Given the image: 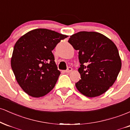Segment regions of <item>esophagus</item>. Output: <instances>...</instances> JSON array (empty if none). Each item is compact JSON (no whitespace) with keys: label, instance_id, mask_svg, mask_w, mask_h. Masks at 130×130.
Segmentation results:
<instances>
[{"label":"esophagus","instance_id":"obj_1","mask_svg":"<svg viewBox=\"0 0 130 130\" xmlns=\"http://www.w3.org/2000/svg\"><path fill=\"white\" fill-rule=\"evenodd\" d=\"M72 71V68H71V67H68V68H67V70H66L65 71V73H70L71 72V71Z\"/></svg>","mask_w":130,"mask_h":130}]
</instances>
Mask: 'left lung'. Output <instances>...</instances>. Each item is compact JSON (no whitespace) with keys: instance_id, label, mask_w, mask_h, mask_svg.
Here are the masks:
<instances>
[{"instance_id":"8db88e82","label":"left lung","mask_w":130,"mask_h":130,"mask_svg":"<svg viewBox=\"0 0 130 130\" xmlns=\"http://www.w3.org/2000/svg\"><path fill=\"white\" fill-rule=\"evenodd\" d=\"M77 50L80 79L76 87L88 97L101 95L111 87L121 69V59L116 44L103 34L79 32L68 40Z\"/></svg>"}]
</instances>
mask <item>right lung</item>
Segmentation results:
<instances>
[{
  "instance_id": "obj_1",
  "label": "right lung",
  "mask_w": 130,
  "mask_h": 130,
  "mask_svg": "<svg viewBox=\"0 0 130 130\" xmlns=\"http://www.w3.org/2000/svg\"><path fill=\"white\" fill-rule=\"evenodd\" d=\"M67 37L49 29H37L16 43L11 68L18 83L30 96L41 97L54 87L60 72L52 51Z\"/></svg>"
}]
</instances>
